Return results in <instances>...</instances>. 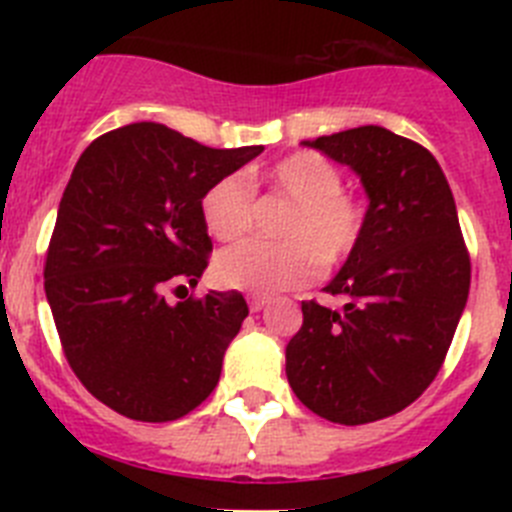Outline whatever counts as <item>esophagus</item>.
<instances>
[{
    "mask_svg": "<svg viewBox=\"0 0 512 512\" xmlns=\"http://www.w3.org/2000/svg\"><path fill=\"white\" fill-rule=\"evenodd\" d=\"M266 305H269V297H266V295L248 297V310H251V312H261Z\"/></svg>",
    "mask_w": 512,
    "mask_h": 512,
    "instance_id": "1",
    "label": "esophagus"
}]
</instances>
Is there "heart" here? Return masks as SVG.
I'll use <instances>...</instances> for the list:
<instances>
[{"mask_svg": "<svg viewBox=\"0 0 512 512\" xmlns=\"http://www.w3.org/2000/svg\"><path fill=\"white\" fill-rule=\"evenodd\" d=\"M269 187L292 202L284 243L243 241L217 253L215 279L228 289L271 295L295 289L325 266L346 261L364 233V207L343 192V174L315 151H297L271 166ZM253 187L238 174L217 179L202 197V220L212 238L235 241L251 225Z\"/></svg>", "mask_w": 512, "mask_h": 512, "instance_id": "b5f03b06", "label": "heart"}]
</instances>
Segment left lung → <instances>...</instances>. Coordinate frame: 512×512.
<instances>
[{
    "mask_svg": "<svg viewBox=\"0 0 512 512\" xmlns=\"http://www.w3.org/2000/svg\"><path fill=\"white\" fill-rule=\"evenodd\" d=\"M361 179L364 233L325 292L341 310L302 302L287 379L305 408L361 425L405 410L436 379L467 307L469 253L436 158L379 125L302 140Z\"/></svg>",
    "mask_w": 512,
    "mask_h": 512,
    "instance_id": "8db88e82",
    "label": "left lung"
}]
</instances>
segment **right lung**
<instances>
[{"mask_svg": "<svg viewBox=\"0 0 512 512\" xmlns=\"http://www.w3.org/2000/svg\"><path fill=\"white\" fill-rule=\"evenodd\" d=\"M264 146L207 148L158 122L99 135L61 197L45 297L79 382L125 418L166 423L217 387L248 315L241 292L169 305L161 289L207 269V189Z\"/></svg>", "mask_w": 512, "mask_h": 512, "instance_id": "obj_1", "label": "right lung"}]
</instances>
